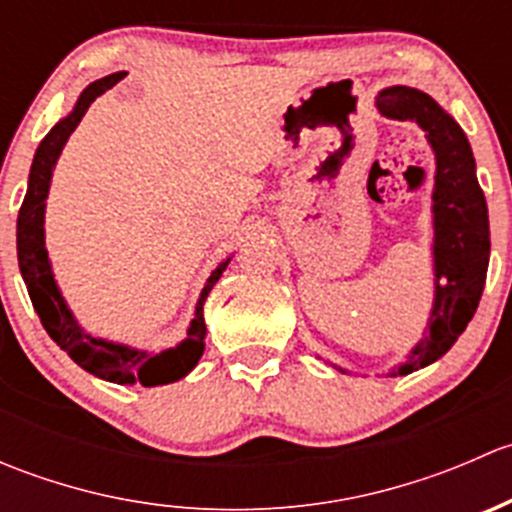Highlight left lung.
Listing matches in <instances>:
<instances>
[{
  "label": "left lung",
  "mask_w": 512,
  "mask_h": 512,
  "mask_svg": "<svg viewBox=\"0 0 512 512\" xmlns=\"http://www.w3.org/2000/svg\"><path fill=\"white\" fill-rule=\"evenodd\" d=\"M381 116L416 121L436 156L433 185V275L436 294L428 332L404 364L386 376H406L441 359L466 332L483 294L490 260L488 205L476 178V158L463 128L433 101L409 86H391L376 96Z\"/></svg>",
  "instance_id": "1"
}]
</instances>
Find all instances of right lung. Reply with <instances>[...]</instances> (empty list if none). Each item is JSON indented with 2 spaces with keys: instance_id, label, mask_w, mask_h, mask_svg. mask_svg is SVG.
Instances as JSON below:
<instances>
[{
  "instance_id": "add662e5",
  "label": "right lung",
  "mask_w": 512,
  "mask_h": 512,
  "mask_svg": "<svg viewBox=\"0 0 512 512\" xmlns=\"http://www.w3.org/2000/svg\"><path fill=\"white\" fill-rule=\"evenodd\" d=\"M123 79V71L103 79L94 81L81 91L79 101H76L74 111L66 118H61L54 128L44 136L34 153L32 170H29V188L24 195V203L19 208L17 218V257H19V270H22L24 285L29 289V297L39 314L41 324L49 332V337L64 349L81 369L89 374L98 376V379L113 381V384H141V386H160V384H173V381L183 379L188 371L195 369L198 359L205 352V317H203V304L208 299L210 289L220 280L225 272V262H220L213 270V275L205 282L203 292H200L198 304H195V317L190 322L188 337L173 349H165L160 354L141 352V349L126 347V344L106 342V339L91 337L89 332L81 329L76 322L74 312L66 304L64 294H61L59 285L51 272L49 252L44 245V210H46V195H49L51 175H54V165L59 160L61 151H64L66 141L76 126L81 123L84 113L89 111L91 103L98 96L106 94L111 86H116Z\"/></svg>"
}]
</instances>
